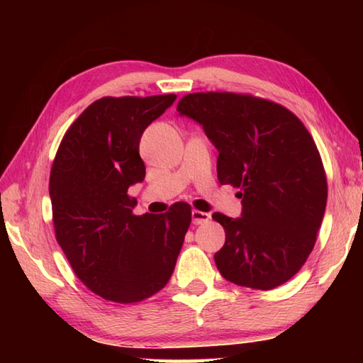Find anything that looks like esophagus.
<instances>
[{
    "instance_id": "1",
    "label": "esophagus",
    "mask_w": 363,
    "mask_h": 363,
    "mask_svg": "<svg viewBox=\"0 0 363 363\" xmlns=\"http://www.w3.org/2000/svg\"><path fill=\"white\" fill-rule=\"evenodd\" d=\"M211 220V213H206L201 211H191V221L194 225H203V223H207Z\"/></svg>"
}]
</instances>
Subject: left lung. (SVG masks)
Returning <instances> with one entry per match:
<instances>
[{
	"instance_id": "left-lung-1",
	"label": "left lung",
	"mask_w": 363,
	"mask_h": 363,
	"mask_svg": "<svg viewBox=\"0 0 363 363\" xmlns=\"http://www.w3.org/2000/svg\"><path fill=\"white\" fill-rule=\"evenodd\" d=\"M177 112L199 123L218 150L220 184L242 190L240 218L212 215L226 233L213 256L221 276L257 290L287 282L312 252L328 201L309 130L281 104L230 91L186 95Z\"/></svg>"
}]
</instances>
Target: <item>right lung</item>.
I'll list each match as a JSON object with an SVG mask.
<instances>
[{
    "mask_svg": "<svg viewBox=\"0 0 363 363\" xmlns=\"http://www.w3.org/2000/svg\"><path fill=\"white\" fill-rule=\"evenodd\" d=\"M176 95L104 96L68 128L50 174L56 240L74 274L107 301L130 304L164 289L173 274L191 207L134 215L128 189L145 179L143 130Z\"/></svg>",
    "mask_w": 363,
    "mask_h": 363,
    "instance_id": "right-lung-1",
    "label": "right lung"
}]
</instances>
